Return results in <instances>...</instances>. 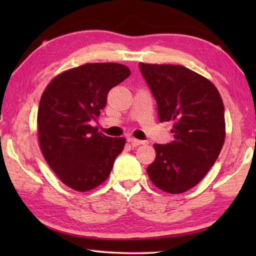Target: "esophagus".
<instances>
[{
  "label": "esophagus",
  "instance_id": "1",
  "mask_svg": "<svg viewBox=\"0 0 256 256\" xmlns=\"http://www.w3.org/2000/svg\"><path fill=\"white\" fill-rule=\"evenodd\" d=\"M128 142H130V144H131V146H133V148H136V146L146 144V141L136 140V138H128Z\"/></svg>",
  "mask_w": 256,
  "mask_h": 256
}]
</instances>
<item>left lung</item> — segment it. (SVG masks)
Instances as JSON below:
<instances>
[{"mask_svg":"<svg viewBox=\"0 0 256 256\" xmlns=\"http://www.w3.org/2000/svg\"><path fill=\"white\" fill-rule=\"evenodd\" d=\"M157 102L159 122L172 120L174 140L154 144L146 168L156 188L184 193L214 166L226 138L222 96L210 80L183 66L138 63Z\"/></svg>","mask_w":256,"mask_h":256,"instance_id":"obj_1","label":"left lung"}]
</instances>
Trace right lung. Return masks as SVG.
Instances as JSON below:
<instances>
[{
	"label": "right lung",
	"mask_w": 256,
	"mask_h": 256,
	"mask_svg": "<svg viewBox=\"0 0 256 256\" xmlns=\"http://www.w3.org/2000/svg\"><path fill=\"white\" fill-rule=\"evenodd\" d=\"M131 74L118 63H86L52 79L37 112L40 148L60 182L78 192L102 184L125 146L90 125L106 106L107 94Z\"/></svg>",
	"instance_id": "obj_1"
}]
</instances>
